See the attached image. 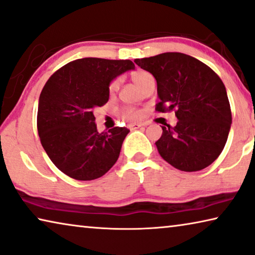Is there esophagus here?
I'll return each instance as SVG.
<instances>
[{"label":"esophagus","instance_id":"esophagus-1","mask_svg":"<svg viewBox=\"0 0 255 255\" xmlns=\"http://www.w3.org/2000/svg\"><path fill=\"white\" fill-rule=\"evenodd\" d=\"M142 126H143V125H140V124H129L128 128L130 129V130H135V129H138Z\"/></svg>","mask_w":255,"mask_h":255}]
</instances>
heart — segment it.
<instances>
[{
  "label": "heart",
  "mask_w": 255,
  "mask_h": 255,
  "mask_svg": "<svg viewBox=\"0 0 255 255\" xmlns=\"http://www.w3.org/2000/svg\"><path fill=\"white\" fill-rule=\"evenodd\" d=\"M149 76H151V75L147 74V72H145V71H135L134 74L131 75V79L134 80V83L139 87L140 85L143 84L144 80L148 78ZM118 86H119V80L118 79L113 80V82L110 85V91L111 92L116 91L117 88H118ZM123 117H124V119H126V120L138 121V120L142 119L143 112L139 111V110H136V109L126 108V109H124V110H123Z\"/></svg>",
  "instance_id": "heart-1"
}]
</instances>
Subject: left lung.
I'll use <instances>...</instances> for the list:
<instances>
[{"mask_svg": "<svg viewBox=\"0 0 255 255\" xmlns=\"http://www.w3.org/2000/svg\"><path fill=\"white\" fill-rule=\"evenodd\" d=\"M156 80L160 112L175 110L176 127L162 126L159 154L181 171H199L224 149L232 126L227 91L211 68L193 56L167 52L135 59Z\"/></svg>", "mask_w": 255, "mask_h": 255, "instance_id": "1", "label": "left lung"}]
</instances>
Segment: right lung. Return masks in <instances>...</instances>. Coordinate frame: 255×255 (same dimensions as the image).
I'll use <instances>...</instances> for the list:
<instances>
[{"label":"right lung","instance_id":"add662e5","mask_svg":"<svg viewBox=\"0 0 255 255\" xmlns=\"http://www.w3.org/2000/svg\"><path fill=\"white\" fill-rule=\"evenodd\" d=\"M135 64L130 60L84 58L54 72L39 95L37 130L55 167L77 180L102 177L118 160L129 129L99 132L94 109L109 101V86Z\"/></svg>","mask_w":255,"mask_h":255}]
</instances>
